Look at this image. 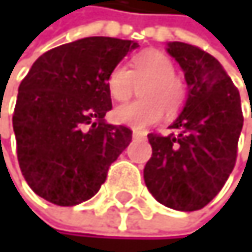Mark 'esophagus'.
I'll return each mask as SVG.
<instances>
[{"label":"esophagus","mask_w":252,"mask_h":252,"mask_svg":"<svg viewBox=\"0 0 252 252\" xmlns=\"http://www.w3.org/2000/svg\"><path fill=\"white\" fill-rule=\"evenodd\" d=\"M145 137V134L142 131H137V130H133V139H142Z\"/></svg>","instance_id":"obj_1"}]
</instances>
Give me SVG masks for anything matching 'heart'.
Segmentation results:
<instances>
[{"label": "heart", "mask_w": 252, "mask_h": 252, "mask_svg": "<svg viewBox=\"0 0 252 252\" xmlns=\"http://www.w3.org/2000/svg\"><path fill=\"white\" fill-rule=\"evenodd\" d=\"M172 60L160 51L147 50L134 56L131 71L118 64L107 77V89L113 99L125 101L140 86L137 101L125 102L113 109L115 122L133 128H147L160 121L163 112L175 113L185 101V86L174 75Z\"/></svg>", "instance_id": "1"}]
</instances>
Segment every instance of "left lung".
Listing matches in <instances>:
<instances>
[{"label": "left lung", "mask_w": 252, "mask_h": 252, "mask_svg": "<svg viewBox=\"0 0 252 252\" xmlns=\"http://www.w3.org/2000/svg\"><path fill=\"white\" fill-rule=\"evenodd\" d=\"M185 72L188 98L168 136L148 134L153 156L143 180L151 195L174 210H199L230 177L244 125L240 95L222 64L199 48L168 42Z\"/></svg>", "instance_id": "left-lung-1"}]
</instances>
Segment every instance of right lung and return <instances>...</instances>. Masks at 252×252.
Segmentation results:
<instances>
[{
  "label": "right lung",
  "instance_id": "add662e5",
  "mask_svg": "<svg viewBox=\"0 0 252 252\" xmlns=\"http://www.w3.org/2000/svg\"><path fill=\"white\" fill-rule=\"evenodd\" d=\"M137 42L84 37L42 54L18 89L13 113L18 161L34 193L56 206L91 199L131 130L105 124L107 77Z\"/></svg>",
  "mask_w": 252,
  "mask_h": 252
}]
</instances>
